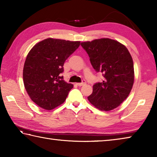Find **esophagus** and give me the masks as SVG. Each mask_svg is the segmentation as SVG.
Returning <instances> with one entry per match:
<instances>
[{
  "label": "esophagus",
  "mask_w": 157,
  "mask_h": 157,
  "mask_svg": "<svg viewBox=\"0 0 157 157\" xmlns=\"http://www.w3.org/2000/svg\"><path fill=\"white\" fill-rule=\"evenodd\" d=\"M76 84L78 85V86H84V85L86 84V82L83 81L82 82H81V83H77Z\"/></svg>",
  "instance_id": "34e87169"
}]
</instances>
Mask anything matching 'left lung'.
<instances>
[{
    "mask_svg": "<svg viewBox=\"0 0 157 157\" xmlns=\"http://www.w3.org/2000/svg\"><path fill=\"white\" fill-rule=\"evenodd\" d=\"M81 46L95 71L104 77L102 82L93 86L89 101L100 111L118 107L128 97L134 84V63L129 50L120 42L109 38L82 42Z\"/></svg>",
    "mask_w": 157,
    "mask_h": 157,
    "instance_id": "8db88e82",
    "label": "left lung"
}]
</instances>
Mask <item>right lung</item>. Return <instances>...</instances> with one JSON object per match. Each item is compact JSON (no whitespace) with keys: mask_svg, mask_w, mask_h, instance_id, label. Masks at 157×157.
<instances>
[{"mask_svg":"<svg viewBox=\"0 0 157 157\" xmlns=\"http://www.w3.org/2000/svg\"><path fill=\"white\" fill-rule=\"evenodd\" d=\"M80 41L48 38L36 45L27 55L23 71L25 89L39 107L52 110L64 102L73 85L63 80V63Z\"/></svg>","mask_w":157,"mask_h":157,"instance_id":"obj_1","label":"right lung"}]
</instances>
